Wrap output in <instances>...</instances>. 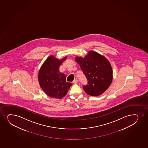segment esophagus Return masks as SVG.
Wrapping results in <instances>:
<instances>
[{"instance_id": "34e87169", "label": "esophagus", "mask_w": 148, "mask_h": 148, "mask_svg": "<svg viewBox=\"0 0 148 148\" xmlns=\"http://www.w3.org/2000/svg\"><path fill=\"white\" fill-rule=\"evenodd\" d=\"M78 82V80H77V78H75V79H74L73 81V83H77Z\"/></svg>"}]
</instances>
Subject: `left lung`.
Here are the masks:
<instances>
[{"instance_id":"8db88e82","label":"left lung","mask_w":148,"mask_h":148,"mask_svg":"<svg viewBox=\"0 0 148 148\" xmlns=\"http://www.w3.org/2000/svg\"><path fill=\"white\" fill-rule=\"evenodd\" d=\"M87 79L88 83L83 86L87 94L97 96L105 92L112 80V70L109 61L95 51H90L84 58H75Z\"/></svg>"}]
</instances>
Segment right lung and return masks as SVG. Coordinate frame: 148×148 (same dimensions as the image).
Here are the masks:
<instances>
[{
	"label": "right lung",
	"instance_id": "add662e5",
	"mask_svg": "<svg viewBox=\"0 0 148 148\" xmlns=\"http://www.w3.org/2000/svg\"><path fill=\"white\" fill-rule=\"evenodd\" d=\"M66 59L59 60L54 56H49L39 70L38 78L40 86L51 98H63L72 85V83L66 82V75L59 71L60 66Z\"/></svg>",
	"mask_w": 148,
	"mask_h": 148
}]
</instances>
